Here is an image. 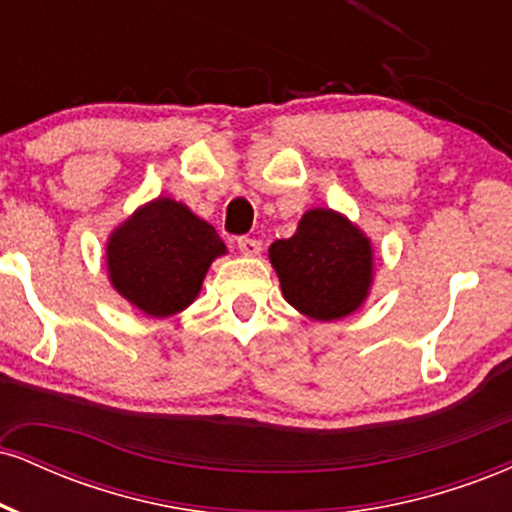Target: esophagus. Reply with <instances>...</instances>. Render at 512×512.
Instances as JSON below:
<instances>
[{
    "mask_svg": "<svg viewBox=\"0 0 512 512\" xmlns=\"http://www.w3.org/2000/svg\"><path fill=\"white\" fill-rule=\"evenodd\" d=\"M238 250L243 252V255L255 257V255H260V252H262V243H260V240H255V238L243 236V238H238Z\"/></svg>",
    "mask_w": 512,
    "mask_h": 512,
    "instance_id": "34e87169",
    "label": "esophagus"
}]
</instances>
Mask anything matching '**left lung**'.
Returning <instances> with one entry per match:
<instances>
[{"instance_id": "left-lung-1", "label": "left lung", "mask_w": 512, "mask_h": 512, "mask_svg": "<svg viewBox=\"0 0 512 512\" xmlns=\"http://www.w3.org/2000/svg\"><path fill=\"white\" fill-rule=\"evenodd\" d=\"M269 260L286 301L313 320L351 315L373 284L370 240L332 209L305 211L291 238L272 243Z\"/></svg>"}]
</instances>
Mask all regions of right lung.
<instances>
[{
    "label": "right lung",
    "mask_w": 512,
    "mask_h": 512,
    "mask_svg": "<svg viewBox=\"0 0 512 512\" xmlns=\"http://www.w3.org/2000/svg\"><path fill=\"white\" fill-rule=\"evenodd\" d=\"M105 252L113 289L142 313L168 317L195 301L226 245L185 204L158 197L110 233Z\"/></svg>",
    "instance_id": "right-lung-1"
}]
</instances>
